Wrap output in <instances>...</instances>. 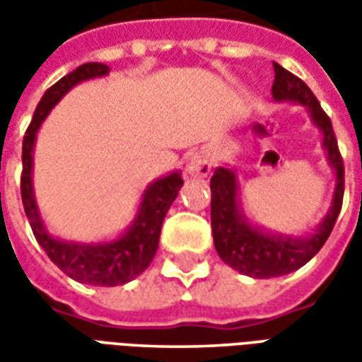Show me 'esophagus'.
Here are the masks:
<instances>
[{
  "instance_id": "34e87169",
  "label": "esophagus",
  "mask_w": 362,
  "mask_h": 362,
  "mask_svg": "<svg viewBox=\"0 0 362 362\" xmlns=\"http://www.w3.org/2000/svg\"><path fill=\"white\" fill-rule=\"evenodd\" d=\"M188 173L192 174V176H197V178H205L207 174L211 173V163H209L207 155H204V153H196L194 157L189 158Z\"/></svg>"
}]
</instances>
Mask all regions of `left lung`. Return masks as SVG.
Listing matches in <instances>:
<instances>
[{
	"instance_id": "left-lung-1",
	"label": "left lung",
	"mask_w": 362,
	"mask_h": 362,
	"mask_svg": "<svg viewBox=\"0 0 362 362\" xmlns=\"http://www.w3.org/2000/svg\"><path fill=\"white\" fill-rule=\"evenodd\" d=\"M273 71H275L272 87L273 98L304 104L310 110L314 124L322 129L327 160L335 168V194L332 209L314 235L308 238L273 236L252 227L243 217V213H238L235 173L225 166L215 168L211 176L213 243L225 264L256 279L287 275L303 267L318 254L320 248L326 244L327 236L334 230L337 215L341 211L343 189H345V168H343L341 153L337 147L329 116L320 106L318 98L303 79H298L296 75L275 62H273Z\"/></svg>"
}]
</instances>
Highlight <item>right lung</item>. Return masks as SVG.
I'll return each mask as SVG.
<instances>
[{
	"label": "right lung",
	"instance_id": "1",
	"mask_svg": "<svg viewBox=\"0 0 362 362\" xmlns=\"http://www.w3.org/2000/svg\"><path fill=\"white\" fill-rule=\"evenodd\" d=\"M110 71L104 64H83L71 74L62 77L58 83H54L50 89L44 93L40 103L36 106L35 116L27 127V134L23 137V173H21V197L23 207L27 213V219L33 228V235L42 246V250L48 254V258L69 275L71 279L79 283H89L98 287H116L124 285L127 281L135 279L141 275L155 258L158 248V236L160 227L168 211V207L178 196L182 188V176L173 173L153 182L143 194V202L134 225L129 227L126 235H122L118 240L104 244H74L58 240L46 233L42 219L38 215L35 194H33V147H35L36 132L46 118V114L52 110V106L58 103L67 90L77 83L93 77H100Z\"/></svg>",
	"mask_w": 362,
	"mask_h": 362
}]
</instances>
